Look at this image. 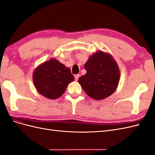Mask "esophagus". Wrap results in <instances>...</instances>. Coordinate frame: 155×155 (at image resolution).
Returning <instances> with one entry per match:
<instances>
[{
	"mask_svg": "<svg viewBox=\"0 0 155 155\" xmlns=\"http://www.w3.org/2000/svg\"><path fill=\"white\" fill-rule=\"evenodd\" d=\"M79 76H80V75H79V74H76V75H75V76H74V78H75V80H76V81H78V79H79Z\"/></svg>",
	"mask_w": 155,
	"mask_h": 155,
	"instance_id": "obj_1",
	"label": "esophagus"
}]
</instances>
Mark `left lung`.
<instances>
[{
	"mask_svg": "<svg viewBox=\"0 0 155 155\" xmlns=\"http://www.w3.org/2000/svg\"><path fill=\"white\" fill-rule=\"evenodd\" d=\"M84 68L87 74L79 78L78 82L88 96L100 100L114 92L120 81V70L110 54L96 51Z\"/></svg>",
	"mask_w": 155,
	"mask_h": 155,
	"instance_id": "1",
	"label": "left lung"
}]
</instances>
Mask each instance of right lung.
I'll return each instance as SVG.
<instances>
[{
    "label": "right lung",
    "mask_w": 155,
    "mask_h": 155,
    "mask_svg": "<svg viewBox=\"0 0 155 155\" xmlns=\"http://www.w3.org/2000/svg\"><path fill=\"white\" fill-rule=\"evenodd\" d=\"M74 79L70 68L54 58L40 64L33 74V81L37 92L51 100L62 96Z\"/></svg>",
    "instance_id": "obj_1"
}]
</instances>
